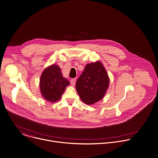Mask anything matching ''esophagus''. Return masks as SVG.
I'll list each match as a JSON object with an SVG mask.
<instances>
[{"mask_svg":"<svg viewBox=\"0 0 158 158\" xmlns=\"http://www.w3.org/2000/svg\"><path fill=\"white\" fill-rule=\"evenodd\" d=\"M76 79L74 78V79H72L71 81H70V83L72 85H74L75 84H76Z\"/></svg>","mask_w":158,"mask_h":158,"instance_id":"obj_1","label":"esophagus"}]
</instances>
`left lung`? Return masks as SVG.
<instances>
[{
    "label": "left lung",
    "mask_w": 158,
    "mask_h": 158,
    "mask_svg": "<svg viewBox=\"0 0 158 158\" xmlns=\"http://www.w3.org/2000/svg\"><path fill=\"white\" fill-rule=\"evenodd\" d=\"M109 84L107 72L101 62L88 64L77 79L76 87L81 100L93 104L104 96Z\"/></svg>",
    "instance_id": "left-lung-1"
}]
</instances>
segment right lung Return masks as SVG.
Instances as JSON below:
<instances>
[{"label": "right lung", "instance_id": "add662e5", "mask_svg": "<svg viewBox=\"0 0 158 158\" xmlns=\"http://www.w3.org/2000/svg\"><path fill=\"white\" fill-rule=\"evenodd\" d=\"M69 84L68 80L63 77L60 67L56 64L47 67L43 71L40 79L41 94L50 102L59 100L65 87Z\"/></svg>", "mask_w": 158, "mask_h": 158}]
</instances>
